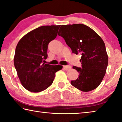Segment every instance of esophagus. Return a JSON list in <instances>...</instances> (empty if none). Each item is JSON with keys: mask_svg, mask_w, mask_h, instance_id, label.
<instances>
[{"mask_svg": "<svg viewBox=\"0 0 122 122\" xmlns=\"http://www.w3.org/2000/svg\"><path fill=\"white\" fill-rule=\"evenodd\" d=\"M63 68H64L65 71H68L71 69V67L70 66H63Z\"/></svg>", "mask_w": 122, "mask_h": 122, "instance_id": "34e87169", "label": "esophagus"}]
</instances>
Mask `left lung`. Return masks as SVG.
Wrapping results in <instances>:
<instances>
[{
  "label": "left lung",
  "instance_id": "8db88e82",
  "mask_svg": "<svg viewBox=\"0 0 122 122\" xmlns=\"http://www.w3.org/2000/svg\"><path fill=\"white\" fill-rule=\"evenodd\" d=\"M58 35L64 38L72 53L81 54V68L73 66L79 76L71 84L83 92H89L99 86L105 76L108 55L105 43L94 31L82 24L62 25Z\"/></svg>",
  "mask_w": 122,
  "mask_h": 122
}]
</instances>
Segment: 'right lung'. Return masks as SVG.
<instances>
[{
  "label": "right lung",
  "mask_w": 122,
  "mask_h": 122,
  "mask_svg": "<svg viewBox=\"0 0 122 122\" xmlns=\"http://www.w3.org/2000/svg\"><path fill=\"white\" fill-rule=\"evenodd\" d=\"M60 25L42 26L31 31L19 40L13 61L23 86L32 92H40L51 85L55 73L63 66L43 63L47 58L48 45L55 39Z\"/></svg>",
  "instance_id": "1"
}]
</instances>
